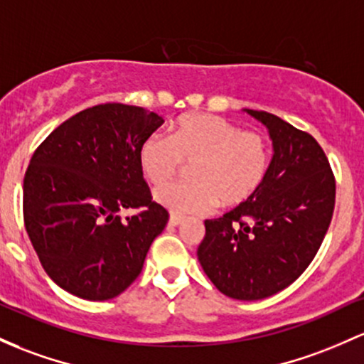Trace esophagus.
I'll use <instances>...</instances> for the list:
<instances>
[{
	"label": "esophagus",
	"mask_w": 364,
	"mask_h": 364,
	"mask_svg": "<svg viewBox=\"0 0 364 364\" xmlns=\"http://www.w3.org/2000/svg\"><path fill=\"white\" fill-rule=\"evenodd\" d=\"M183 223V218L178 214H171L169 218V226H179Z\"/></svg>",
	"instance_id": "obj_1"
}]
</instances>
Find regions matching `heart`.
<instances>
[{
    "label": "heart",
    "mask_w": 364,
    "mask_h": 364,
    "mask_svg": "<svg viewBox=\"0 0 364 364\" xmlns=\"http://www.w3.org/2000/svg\"><path fill=\"white\" fill-rule=\"evenodd\" d=\"M271 157L262 131L207 114L183 115L173 136L154 133L139 146V166L155 186L167 185L191 166V179L155 193L176 214H203L215 203L237 207L250 200L264 185Z\"/></svg>",
    "instance_id": "heart-1"
}]
</instances>
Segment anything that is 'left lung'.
Wrapping results in <instances>:
<instances>
[{
	"mask_svg": "<svg viewBox=\"0 0 364 364\" xmlns=\"http://www.w3.org/2000/svg\"><path fill=\"white\" fill-rule=\"evenodd\" d=\"M273 138L264 185L250 200L207 219L198 261L228 297L257 301L287 289L311 264L335 209V176L319 143L278 115L247 110Z\"/></svg>",
	"mask_w": 364,
	"mask_h": 364,
	"instance_id": "left-lung-1",
	"label": "left lung"
}]
</instances>
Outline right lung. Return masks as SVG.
<instances>
[{
  "label": "right lung",
  "mask_w": 364,
  "mask_h": 364,
  "mask_svg": "<svg viewBox=\"0 0 364 364\" xmlns=\"http://www.w3.org/2000/svg\"><path fill=\"white\" fill-rule=\"evenodd\" d=\"M155 112L103 103L72 115L36 149L23 176V225L43 269L87 301L122 294L169 213L151 198L139 146ZM122 210H134L122 218Z\"/></svg>",
  "instance_id": "1"
}]
</instances>
